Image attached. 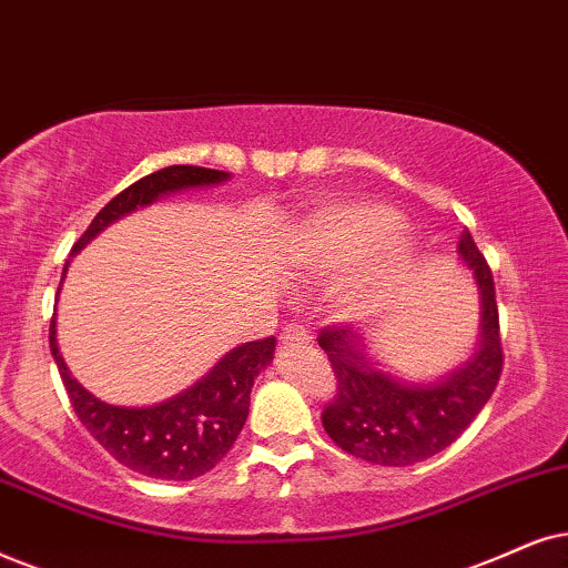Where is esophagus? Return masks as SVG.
I'll use <instances>...</instances> for the list:
<instances>
[{
	"label": "esophagus",
	"instance_id": "34e87169",
	"mask_svg": "<svg viewBox=\"0 0 568 568\" xmlns=\"http://www.w3.org/2000/svg\"><path fill=\"white\" fill-rule=\"evenodd\" d=\"M308 341H312V335H308V329L304 325L285 327L283 343H296V346H304V343H308Z\"/></svg>",
	"mask_w": 568,
	"mask_h": 568
}]
</instances>
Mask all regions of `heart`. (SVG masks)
I'll use <instances>...</instances> for the list:
<instances>
[{"label":"heart","instance_id":"heart-1","mask_svg":"<svg viewBox=\"0 0 568 568\" xmlns=\"http://www.w3.org/2000/svg\"><path fill=\"white\" fill-rule=\"evenodd\" d=\"M408 239L390 206L364 199L329 201L288 233V256L308 277L351 272L335 296L343 317L367 312L406 260Z\"/></svg>","mask_w":568,"mask_h":568}]
</instances>
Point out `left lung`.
Here are the masks:
<instances>
[{"mask_svg": "<svg viewBox=\"0 0 568 568\" xmlns=\"http://www.w3.org/2000/svg\"><path fill=\"white\" fill-rule=\"evenodd\" d=\"M458 260L477 280L479 337L466 362L429 383L393 375L372 354L367 333L327 327L320 333L337 377V393L322 412L337 448L379 466H408L440 454L475 422L504 369L493 272L464 231Z\"/></svg>", "mask_w": 568, "mask_h": 568, "instance_id": "obj_1", "label": "left lung"}]
</instances>
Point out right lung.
<instances>
[{
    "mask_svg": "<svg viewBox=\"0 0 568 568\" xmlns=\"http://www.w3.org/2000/svg\"><path fill=\"white\" fill-rule=\"evenodd\" d=\"M225 181H231V172L193 168V164H172V168L156 170L120 191L91 220L89 231L73 246V256L112 222L123 220L125 214L141 210V206L154 204L156 199ZM68 267L70 260L64 262L62 280ZM62 280L57 296L62 291ZM49 348H52L57 369H60L78 419L114 462L139 471V475L185 483V479H196L214 469L233 448L235 437L246 425L254 379L264 367H270L272 356H275V337L251 341L227 351L204 377L178 396L160 400L154 406H114L85 390L70 375L60 354L54 320L49 327Z\"/></svg>",
    "mask_w": 568,
    "mask_h": 568,
    "instance_id": "add662e5",
    "label": "right lung"
}]
</instances>
